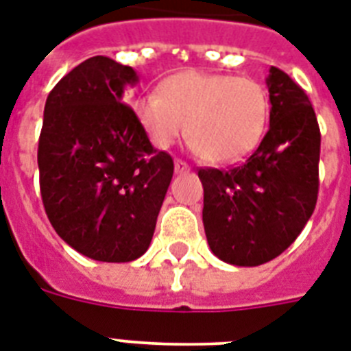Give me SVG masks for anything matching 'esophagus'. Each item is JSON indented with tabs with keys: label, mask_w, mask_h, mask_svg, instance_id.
<instances>
[{
	"label": "esophagus",
	"mask_w": 351,
	"mask_h": 351,
	"mask_svg": "<svg viewBox=\"0 0 351 351\" xmlns=\"http://www.w3.org/2000/svg\"><path fill=\"white\" fill-rule=\"evenodd\" d=\"M175 171L178 175H186L191 171V167L186 164V162H182V160H175Z\"/></svg>",
	"instance_id": "1"
}]
</instances>
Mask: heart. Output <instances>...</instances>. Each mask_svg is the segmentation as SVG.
Masks as SVG:
<instances>
[{
	"mask_svg": "<svg viewBox=\"0 0 351 351\" xmlns=\"http://www.w3.org/2000/svg\"><path fill=\"white\" fill-rule=\"evenodd\" d=\"M261 84L230 74L186 71L165 80L162 93L134 101L132 111L154 147L167 149L186 132L209 162L242 158L261 140L267 120Z\"/></svg>",
	"mask_w": 351,
	"mask_h": 351,
	"instance_id": "b5f03b06",
	"label": "heart"
}]
</instances>
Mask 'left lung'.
<instances>
[{
	"label": "left lung",
	"instance_id": "1",
	"mask_svg": "<svg viewBox=\"0 0 351 351\" xmlns=\"http://www.w3.org/2000/svg\"><path fill=\"white\" fill-rule=\"evenodd\" d=\"M269 129L244 164L200 169L208 244L233 266H261L288 250L317 204L321 131L310 98L280 69L266 78Z\"/></svg>",
	"mask_w": 351,
	"mask_h": 351
}]
</instances>
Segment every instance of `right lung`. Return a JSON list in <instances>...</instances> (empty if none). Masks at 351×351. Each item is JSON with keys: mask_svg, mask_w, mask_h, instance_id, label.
Returning <instances> with one entry per match:
<instances>
[{"mask_svg": "<svg viewBox=\"0 0 351 351\" xmlns=\"http://www.w3.org/2000/svg\"><path fill=\"white\" fill-rule=\"evenodd\" d=\"M136 84L132 67L95 56L65 74L45 101L43 206L56 233L93 261L131 262L147 251L175 171L121 104Z\"/></svg>", "mask_w": 351, "mask_h": 351, "instance_id": "right-lung-1", "label": "right lung"}]
</instances>
